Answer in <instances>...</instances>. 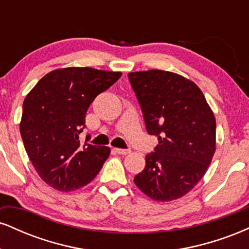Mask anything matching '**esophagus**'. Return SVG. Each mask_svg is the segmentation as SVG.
I'll list each match as a JSON object with an SVG mask.
<instances>
[{"instance_id": "1", "label": "esophagus", "mask_w": 249, "mask_h": 249, "mask_svg": "<svg viewBox=\"0 0 249 249\" xmlns=\"http://www.w3.org/2000/svg\"><path fill=\"white\" fill-rule=\"evenodd\" d=\"M115 152L118 153V154H122V156H125V154L130 153V151L124 150V148H115Z\"/></svg>"}]
</instances>
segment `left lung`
<instances>
[{"mask_svg": "<svg viewBox=\"0 0 249 249\" xmlns=\"http://www.w3.org/2000/svg\"><path fill=\"white\" fill-rule=\"evenodd\" d=\"M154 152L134 177L148 198L171 201L190 192L205 176L215 152V117L204 93L190 79L162 70L128 73Z\"/></svg>", "mask_w": 249, "mask_h": 249, "instance_id": "left-lung-1", "label": "left lung"}]
</instances>
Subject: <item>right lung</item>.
I'll return each instance as SVG.
<instances>
[{
  "instance_id": "obj_1",
  "label": "right lung",
  "mask_w": 249,
  "mask_h": 249,
  "mask_svg": "<svg viewBox=\"0 0 249 249\" xmlns=\"http://www.w3.org/2000/svg\"><path fill=\"white\" fill-rule=\"evenodd\" d=\"M122 72L64 68L47 73L23 102L19 131L34 167L49 186L62 192L92 181L110 156L107 146L81 145L89 107Z\"/></svg>"
}]
</instances>
